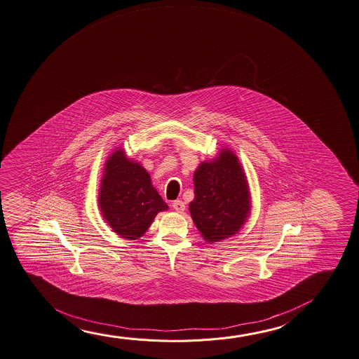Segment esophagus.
<instances>
[{"label": "esophagus", "mask_w": 359, "mask_h": 359, "mask_svg": "<svg viewBox=\"0 0 359 359\" xmlns=\"http://www.w3.org/2000/svg\"><path fill=\"white\" fill-rule=\"evenodd\" d=\"M172 206H173V210H176L177 212H180V214H182L184 209H186V205H184V203L181 201V200H177V201H175Z\"/></svg>", "instance_id": "34e87169"}]
</instances>
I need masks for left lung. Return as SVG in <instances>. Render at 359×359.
I'll list each match as a JSON object with an SVG mask.
<instances>
[{
  "label": "left lung",
  "mask_w": 359,
  "mask_h": 359,
  "mask_svg": "<svg viewBox=\"0 0 359 359\" xmlns=\"http://www.w3.org/2000/svg\"><path fill=\"white\" fill-rule=\"evenodd\" d=\"M195 198L189 214L208 243L228 239L250 216L248 180L234 151L222 148L214 159L203 161L194 173Z\"/></svg>",
  "instance_id": "left-lung-1"
}]
</instances>
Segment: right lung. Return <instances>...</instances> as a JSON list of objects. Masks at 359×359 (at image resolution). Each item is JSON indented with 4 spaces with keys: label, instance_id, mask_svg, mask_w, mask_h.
Returning <instances> with one entry per match:
<instances>
[{
    "label": "right lung",
    "instance_id": "add662e5",
    "mask_svg": "<svg viewBox=\"0 0 359 359\" xmlns=\"http://www.w3.org/2000/svg\"><path fill=\"white\" fill-rule=\"evenodd\" d=\"M98 209L114 233L137 241L150 228L158 212L168 210V205L151 184L143 165L128 158L118 147L104 163Z\"/></svg>",
    "mask_w": 359,
    "mask_h": 359
}]
</instances>
